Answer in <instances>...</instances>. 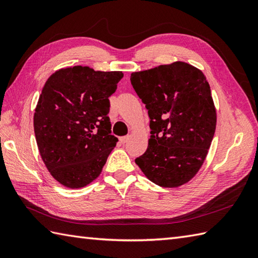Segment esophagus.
<instances>
[{"label": "esophagus", "instance_id": "1", "mask_svg": "<svg viewBox=\"0 0 258 258\" xmlns=\"http://www.w3.org/2000/svg\"><path fill=\"white\" fill-rule=\"evenodd\" d=\"M130 140V136L127 135V136H122V138H119V142H120V143H122V144H125L126 143V142H127Z\"/></svg>", "mask_w": 258, "mask_h": 258}]
</instances>
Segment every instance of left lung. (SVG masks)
Here are the masks:
<instances>
[{
    "mask_svg": "<svg viewBox=\"0 0 258 258\" xmlns=\"http://www.w3.org/2000/svg\"><path fill=\"white\" fill-rule=\"evenodd\" d=\"M131 83L149 113L151 138L135 160L162 187H178L205 161L216 127L211 87L202 71L185 62L134 72Z\"/></svg>",
    "mask_w": 258,
    "mask_h": 258,
    "instance_id": "obj_1",
    "label": "left lung"
}]
</instances>
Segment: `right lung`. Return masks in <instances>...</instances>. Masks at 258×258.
<instances>
[{"mask_svg": "<svg viewBox=\"0 0 258 258\" xmlns=\"http://www.w3.org/2000/svg\"><path fill=\"white\" fill-rule=\"evenodd\" d=\"M123 73L89 67L61 69L47 79L34 113V132L45 166L58 183L84 187L101 174L116 146L108 97Z\"/></svg>", "mask_w": 258, "mask_h": 258, "instance_id": "obj_1", "label": "right lung"}]
</instances>
